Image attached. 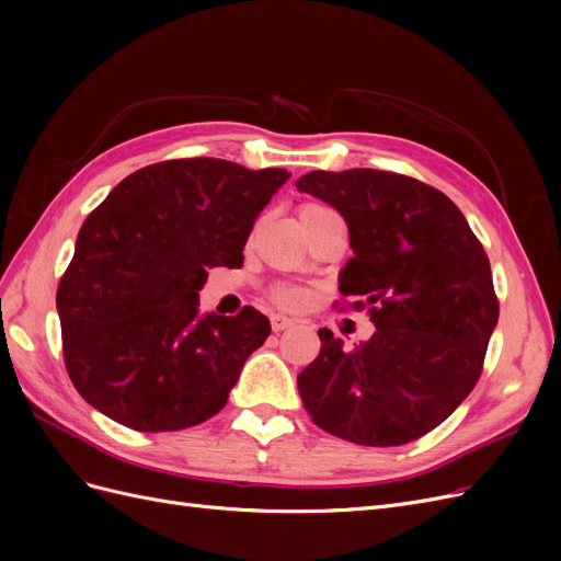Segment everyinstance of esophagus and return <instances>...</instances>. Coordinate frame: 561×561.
Wrapping results in <instances>:
<instances>
[{"label": "esophagus", "mask_w": 561, "mask_h": 561, "mask_svg": "<svg viewBox=\"0 0 561 561\" xmlns=\"http://www.w3.org/2000/svg\"><path fill=\"white\" fill-rule=\"evenodd\" d=\"M295 325V320L293 318H287V316H280V313H276V316H271V328H274V332H283V330H287V328H293Z\"/></svg>", "instance_id": "34e87169"}]
</instances>
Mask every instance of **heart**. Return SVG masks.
Masks as SVG:
<instances>
[{
  "label": "heart",
  "mask_w": 561,
  "mask_h": 561,
  "mask_svg": "<svg viewBox=\"0 0 561 561\" xmlns=\"http://www.w3.org/2000/svg\"><path fill=\"white\" fill-rule=\"evenodd\" d=\"M316 210H322L320 206H313V203H309V206H301L299 215H309V213H316ZM276 299L280 304H285V307H293V304L299 301V293L293 290V287H278L276 290Z\"/></svg>",
  "instance_id": "b5f03b06"
}]
</instances>
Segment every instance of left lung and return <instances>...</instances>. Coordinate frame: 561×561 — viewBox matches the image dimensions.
<instances>
[{
  "mask_svg": "<svg viewBox=\"0 0 561 561\" xmlns=\"http://www.w3.org/2000/svg\"><path fill=\"white\" fill-rule=\"evenodd\" d=\"M297 190L346 219L353 257L339 274V293L369 304L377 328L353 351L318 330V358L297 377L304 410L318 428L355 445L412 443L480 379L499 322L486 252L463 213L414 178L371 168L313 171Z\"/></svg>",
  "mask_w": 561,
  "mask_h": 561,
  "instance_id": "8db88e82",
  "label": "left lung"
}]
</instances>
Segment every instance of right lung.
<instances>
[{
  "label": "right lung",
  "instance_id": "add662e5",
  "mask_svg": "<svg viewBox=\"0 0 561 561\" xmlns=\"http://www.w3.org/2000/svg\"><path fill=\"white\" fill-rule=\"evenodd\" d=\"M290 173L225 159H178L118 182L81 225L56 307L67 375L100 414L133 431L198 426L229 400L271 332L245 307L198 311L208 268L243 248Z\"/></svg>",
  "mask_w": 561,
  "mask_h": 561
}]
</instances>
